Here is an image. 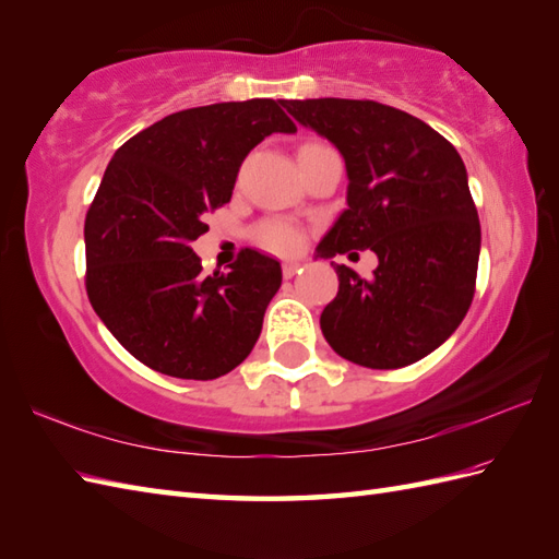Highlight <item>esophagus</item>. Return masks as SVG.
Wrapping results in <instances>:
<instances>
[{
	"instance_id": "1",
	"label": "esophagus",
	"mask_w": 559,
	"mask_h": 559,
	"mask_svg": "<svg viewBox=\"0 0 559 559\" xmlns=\"http://www.w3.org/2000/svg\"><path fill=\"white\" fill-rule=\"evenodd\" d=\"M300 271H302L300 261H286V264H283V276L286 278H293L295 273H300Z\"/></svg>"
}]
</instances>
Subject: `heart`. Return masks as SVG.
Listing matches in <instances>:
<instances>
[{
  "mask_svg": "<svg viewBox=\"0 0 559 559\" xmlns=\"http://www.w3.org/2000/svg\"><path fill=\"white\" fill-rule=\"evenodd\" d=\"M254 240L269 249V252H278V254H293L298 252L305 242V233L298 228V225L290 221H264L257 225L254 230Z\"/></svg>",
  "mask_w": 559,
  "mask_h": 559,
  "instance_id": "1",
  "label": "heart"
}]
</instances>
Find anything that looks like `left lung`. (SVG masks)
<instances>
[{
    "mask_svg": "<svg viewBox=\"0 0 559 559\" xmlns=\"http://www.w3.org/2000/svg\"><path fill=\"white\" fill-rule=\"evenodd\" d=\"M334 144L348 173V209L317 257L372 249L367 281L334 264L338 293L319 326L341 358L372 370L418 362L466 317L480 257V221L466 165L430 124L374 100H281Z\"/></svg>",
    "mask_w": 559,
    "mask_h": 559,
    "instance_id": "8db88e82",
    "label": "left lung"
}]
</instances>
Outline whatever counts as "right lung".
I'll use <instances>...</instances> for the list:
<instances>
[{
  "instance_id": "right-lung-1",
  "label": "right lung",
  "mask_w": 559,
  "mask_h": 559,
  "mask_svg": "<svg viewBox=\"0 0 559 559\" xmlns=\"http://www.w3.org/2000/svg\"><path fill=\"white\" fill-rule=\"evenodd\" d=\"M276 132L298 127L281 100L252 98L168 115L115 151L83 225L86 293L151 370L206 382L252 353L281 264L242 249L228 273L201 276L189 245L230 201L247 153Z\"/></svg>"
}]
</instances>
